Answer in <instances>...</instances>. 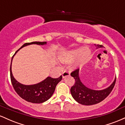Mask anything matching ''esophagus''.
<instances>
[{
    "label": "esophagus",
    "instance_id": "1",
    "mask_svg": "<svg viewBox=\"0 0 125 125\" xmlns=\"http://www.w3.org/2000/svg\"><path fill=\"white\" fill-rule=\"evenodd\" d=\"M70 76V72L69 71H64L63 72V74H62L63 78H64V77H67V76Z\"/></svg>",
    "mask_w": 125,
    "mask_h": 125
}]
</instances>
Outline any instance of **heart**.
<instances>
[{"mask_svg":"<svg viewBox=\"0 0 125 125\" xmlns=\"http://www.w3.org/2000/svg\"><path fill=\"white\" fill-rule=\"evenodd\" d=\"M90 53V50L86 47L83 48L74 49L66 51L62 53L59 56V59L63 63H70L77 58L73 64V67L76 68L88 58Z\"/></svg>","mask_w":125,"mask_h":125,"instance_id":"heart-1","label":"heart"}]
</instances>
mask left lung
<instances>
[{"label":"left lung","instance_id":"obj_1","mask_svg":"<svg viewBox=\"0 0 125 125\" xmlns=\"http://www.w3.org/2000/svg\"><path fill=\"white\" fill-rule=\"evenodd\" d=\"M96 49L103 48L102 45L94 44ZM71 75L75 79L74 85L71 87L72 97L79 104L83 105H92L100 102L110 94L116 82V77L113 83L107 88L102 90H94L86 86L79 77V69L71 73Z\"/></svg>","mask_w":125,"mask_h":125}]
</instances>
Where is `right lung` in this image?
<instances>
[{"mask_svg": "<svg viewBox=\"0 0 125 125\" xmlns=\"http://www.w3.org/2000/svg\"><path fill=\"white\" fill-rule=\"evenodd\" d=\"M33 44L44 45V44H46L47 42H33L31 43H26L16 52L15 54L12 58L10 67V79L14 89L21 98L29 102L33 103V104H41L51 98L55 90L56 85L62 79V76H61L59 77L56 79L48 76L41 82L36 84H31V85H25V84H21L15 79L12 72V62L13 58L21 49Z\"/></svg>", "mask_w": 125, "mask_h": 125, "instance_id": "1", "label": "right lung"}]
</instances>
